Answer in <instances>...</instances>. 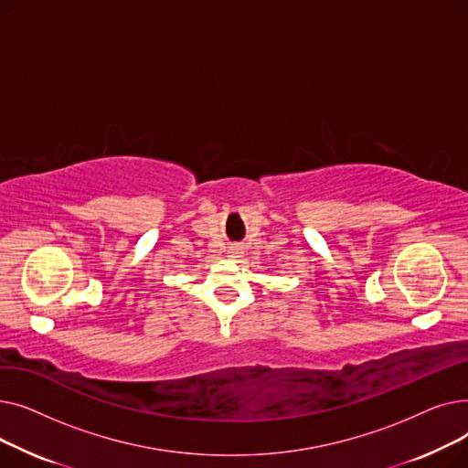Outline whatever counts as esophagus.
Returning a JSON list of instances; mask_svg holds the SVG:
<instances>
[{
    "label": "esophagus",
    "mask_w": 468,
    "mask_h": 468,
    "mask_svg": "<svg viewBox=\"0 0 468 468\" xmlns=\"http://www.w3.org/2000/svg\"><path fill=\"white\" fill-rule=\"evenodd\" d=\"M229 254H231V258H237L239 254H240V247H231V250H229Z\"/></svg>",
    "instance_id": "1"
}]
</instances>
